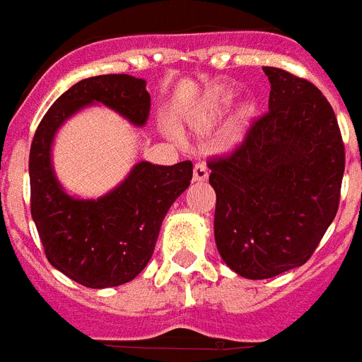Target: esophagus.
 I'll list each match as a JSON object with an SVG mask.
<instances>
[{
    "instance_id": "34e87169",
    "label": "esophagus",
    "mask_w": 362,
    "mask_h": 362,
    "mask_svg": "<svg viewBox=\"0 0 362 362\" xmlns=\"http://www.w3.org/2000/svg\"><path fill=\"white\" fill-rule=\"evenodd\" d=\"M209 178V169H206L205 163H197L193 167V180L195 182H205Z\"/></svg>"
}]
</instances>
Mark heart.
I'll return each instance as SVG.
<instances>
[{"label":"heart","mask_w":362,"mask_h":362,"mask_svg":"<svg viewBox=\"0 0 362 362\" xmlns=\"http://www.w3.org/2000/svg\"><path fill=\"white\" fill-rule=\"evenodd\" d=\"M231 100H233V93L230 90H216V93H212L209 98H206V104H205V117L206 119H214L218 115L224 112L226 107L230 106ZM255 114V107L252 106H247L243 107L241 112V119H250Z\"/></svg>","instance_id":"1"}]
</instances>
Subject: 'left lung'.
I'll return each instance as SVG.
<instances>
[{"mask_svg":"<svg viewBox=\"0 0 362 362\" xmlns=\"http://www.w3.org/2000/svg\"><path fill=\"white\" fill-rule=\"evenodd\" d=\"M269 112L209 161L214 239L230 269L269 279L303 266L332 224L346 167L334 110L315 85L266 66Z\"/></svg>","mask_w":362,"mask_h":362,"instance_id":"8db88e82","label":"left lung"}]
</instances>
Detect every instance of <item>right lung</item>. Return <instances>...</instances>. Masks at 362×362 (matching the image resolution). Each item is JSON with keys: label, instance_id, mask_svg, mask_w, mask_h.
Wrapping results in <instances>:
<instances>
[{"label": "right lung", "instance_id": "1", "mask_svg": "<svg viewBox=\"0 0 362 362\" xmlns=\"http://www.w3.org/2000/svg\"><path fill=\"white\" fill-rule=\"evenodd\" d=\"M87 106H106L144 127L151 98L144 79L127 74L87 77L60 95L32 140L30 205L51 266L79 285L107 288L125 285L148 266L163 218L189 186L193 165L140 161L100 197L71 195L54 175L52 142L60 127Z\"/></svg>", "mask_w": 362, "mask_h": 362}]
</instances>
